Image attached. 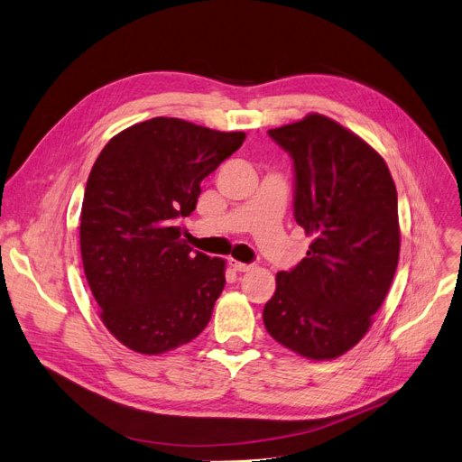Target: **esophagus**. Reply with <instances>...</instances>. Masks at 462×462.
<instances>
[{
    "instance_id": "34e87169",
    "label": "esophagus",
    "mask_w": 462,
    "mask_h": 462,
    "mask_svg": "<svg viewBox=\"0 0 462 462\" xmlns=\"http://www.w3.org/2000/svg\"><path fill=\"white\" fill-rule=\"evenodd\" d=\"M229 265L231 268L235 270V272H248V270H253L254 265L253 263H245V262H239V260H229Z\"/></svg>"
}]
</instances>
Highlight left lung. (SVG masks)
Listing matches in <instances>:
<instances>
[{
	"mask_svg": "<svg viewBox=\"0 0 462 462\" xmlns=\"http://www.w3.org/2000/svg\"><path fill=\"white\" fill-rule=\"evenodd\" d=\"M268 134L292 158L295 219L312 243L295 268L277 273L263 326L300 356L337 358L365 337L393 282L401 248L393 177L370 144L326 116Z\"/></svg>",
	"mask_w": 462,
	"mask_h": 462,
	"instance_id": "obj_1",
	"label": "left lung"
}]
</instances>
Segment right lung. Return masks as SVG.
<instances>
[{
	"instance_id": "right-lung-1",
	"label": "right lung",
	"mask_w": 462,
	"mask_h": 462,
	"mask_svg": "<svg viewBox=\"0 0 462 462\" xmlns=\"http://www.w3.org/2000/svg\"><path fill=\"white\" fill-rule=\"evenodd\" d=\"M175 117H153L104 146L87 180L80 254L104 326L141 355H162L208 326L226 260L180 239L200 183L245 143Z\"/></svg>"
}]
</instances>
